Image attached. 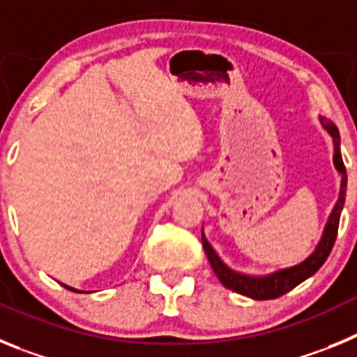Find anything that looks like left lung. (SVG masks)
I'll list each match as a JSON object with an SVG mask.
<instances>
[{
    "label": "left lung",
    "instance_id": "obj_1",
    "mask_svg": "<svg viewBox=\"0 0 357 357\" xmlns=\"http://www.w3.org/2000/svg\"><path fill=\"white\" fill-rule=\"evenodd\" d=\"M320 123L321 127L327 130V134L333 137L334 168L338 169V173L342 175L338 202H336V206H334L333 213H331L329 220H327L320 243L317 245L313 254L309 255V257H305L302 263L295 264V266L282 268V270H277V272L268 273V275H247V273L236 272V270L227 266V264L220 259V255L216 254V250L211 247V243L207 241L204 232H202V245H204V250H206L207 254V259H209L214 273H216V277L225 288L232 289V291L239 293V295L250 296L254 301H272V298H277V296H282L284 293L291 291L295 286H298L301 282H304L305 279L314 275V273L320 270L321 264L326 263L327 257H329L334 241H336V234H338L340 214H342L343 204H345L347 172L345 164H343L342 159V151H340L338 128H336L334 123L327 121L326 118H320Z\"/></svg>",
    "mask_w": 357,
    "mask_h": 357
}]
</instances>
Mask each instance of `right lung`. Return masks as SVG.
<instances>
[{
	"mask_svg": "<svg viewBox=\"0 0 357 357\" xmlns=\"http://www.w3.org/2000/svg\"><path fill=\"white\" fill-rule=\"evenodd\" d=\"M64 286V288H68V289H71V291H78V289H75V288H71V286H66V284H62Z\"/></svg>",
	"mask_w": 357,
	"mask_h": 357,
	"instance_id": "add662e5",
	"label": "right lung"
}]
</instances>
